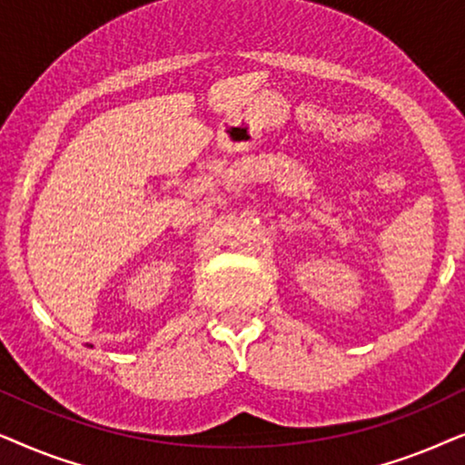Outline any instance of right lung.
Here are the masks:
<instances>
[{
	"mask_svg": "<svg viewBox=\"0 0 465 465\" xmlns=\"http://www.w3.org/2000/svg\"><path fill=\"white\" fill-rule=\"evenodd\" d=\"M88 347H93V345H88Z\"/></svg>",
	"mask_w": 465,
	"mask_h": 465,
	"instance_id": "add662e5",
	"label": "right lung"
}]
</instances>
